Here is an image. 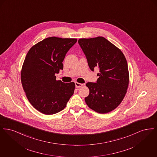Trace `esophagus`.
Here are the masks:
<instances>
[{
  "instance_id": "obj_1",
  "label": "esophagus",
  "mask_w": 157,
  "mask_h": 157,
  "mask_svg": "<svg viewBox=\"0 0 157 157\" xmlns=\"http://www.w3.org/2000/svg\"><path fill=\"white\" fill-rule=\"evenodd\" d=\"M75 86L76 88H81L82 87L83 84L82 83H78V82H75Z\"/></svg>"
}]
</instances>
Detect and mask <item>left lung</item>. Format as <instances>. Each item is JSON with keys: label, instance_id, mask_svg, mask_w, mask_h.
Returning <instances> with one entry per match:
<instances>
[{"label": "left lung", "instance_id": "obj_1", "mask_svg": "<svg viewBox=\"0 0 157 157\" xmlns=\"http://www.w3.org/2000/svg\"><path fill=\"white\" fill-rule=\"evenodd\" d=\"M90 70L98 67L96 83L88 82L90 94L85 98L90 109L99 113L115 109L127 93L129 76L127 60L118 48L102 36L78 40Z\"/></svg>", "mask_w": 157, "mask_h": 157}]
</instances>
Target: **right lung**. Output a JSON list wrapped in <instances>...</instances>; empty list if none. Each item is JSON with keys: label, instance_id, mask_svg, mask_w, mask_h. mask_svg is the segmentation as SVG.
Here are the masks:
<instances>
[{"label": "right lung", "instance_id": "1", "mask_svg": "<svg viewBox=\"0 0 157 157\" xmlns=\"http://www.w3.org/2000/svg\"><path fill=\"white\" fill-rule=\"evenodd\" d=\"M76 41L47 37L33 45L25 57L21 76L23 89L30 104L44 114L63 110L74 94L75 83L56 81L55 74L63 69L65 55Z\"/></svg>", "mask_w": 157, "mask_h": 157}]
</instances>
